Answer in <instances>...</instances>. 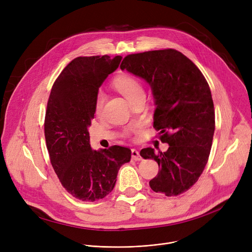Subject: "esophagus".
Returning a JSON list of instances; mask_svg holds the SVG:
<instances>
[{"label": "esophagus", "instance_id": "34e87169", "mask_svg": "<svg viewBox=\"0 0 252 252\" xmlns=\"http://www.w3.org/2000/svg\"><path fill=\"white\" fill-rule=\"evenodd\" d=\"M131 158L134 160H140L141 159V157H140L139 153L136 150H134V149L131 150Z\"/></svg>", "mask_w": 252, "mask_h": 252}]
</instances>
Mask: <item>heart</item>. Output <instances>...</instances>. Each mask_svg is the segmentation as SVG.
<instances>
[{
  "label": "heart",
  "instance_id": "b5f03b06",
  "mask_svg": "<svg viewBox=\"0 0 252 252\" xmlns=\"http://www.w3.org/2000/svg\"><path fill=\"white\" fill-rule=\"evenodd\" d=\"M115 87L117 90L122 93L126 99L131 102L133 99H135L139 95H145V91H143L142 86L140 83L133 77L124 75L119 77L115 81ZM104 102V94L102 92H98L95 97V103H94V109L95 113L99 114L102 105Z\"/></svg>",
  "mask_w": 252,
  "mask_h": 252
}]
</instances>
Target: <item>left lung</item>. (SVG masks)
<instances>
[{
	"instance_id": "obj_1",
	"label": "left lung",
	"mask_w": 252,
	"mask_h": 252,
	"mask_svg": "<svg viewBox=\"0 0 252 252\" xmlns=\"http://www.w3.org/2000/svg\"><path fill=\"white\" fill-rule=\"evenodd\" d=\"M121 68L150 85L156 104L154 126L168 143L164 153L140 151L143 158L158 163L151 189L166 196L186 192L207 163L214 133V106L205 78L189 58L172 49L128 55Z\"/></svg>"
}]
</instances>
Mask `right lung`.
Wrapping results in <instances>:
<instances>
[{"instance_id":"1","label":"right lung","mask_w":252,"mask_h":252,"mask_svg":"<svg viewBox=\"0 0 252 252\" xmlns=\"http://www.w3.org/2000/svg\"><path fill=\"white\" fill-rule=\"evenodd\" d=\"M123 57H79L56 80L49 97L45 137L62 186L83 201L103 198L115 188L120 167L130 160L127 148L92 150L89 127L99 87Z\"/></svg>"}]
</instances>
